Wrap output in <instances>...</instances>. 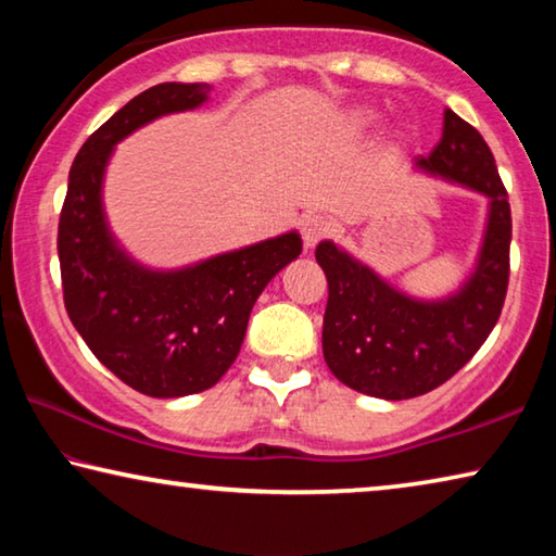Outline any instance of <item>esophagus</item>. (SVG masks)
Listing matches in <instances>:
<instances>
[{"label": "esophagus", "mask_w": 556, "mask_h": 556, "mask_svg": "<svg viewBox=\"0 0 556 556\" xmlns=\"http://www.w3.org/2000/svg\"><path fill=\"white\" fill-rule=\"evenodd\" d=\"M331 223L324 215H306L304 220H301V238H304L306 248H314V244L321 242L324 238L331 235Z\"/></svg>", "instance_id": "obj_1"}]
</instances>
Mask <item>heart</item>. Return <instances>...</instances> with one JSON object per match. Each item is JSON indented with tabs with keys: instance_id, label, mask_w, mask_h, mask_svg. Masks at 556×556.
<instances>
[{
	"instance_id": "obj_1",
	"label": "heart",
	"mask_w": 556,
	"mask_h": 556,
	"mask_svg": "<svg viewBox=\"0 0 556 556\" xmlns=\"http://www.w3.org/2000/svg\"><path fill=\"white\" fill-rule=\"evenodd\" d=\"M368 125H370V115H355L353 117V127L355 129H365Z\"/></svg>"
}]
</instances>
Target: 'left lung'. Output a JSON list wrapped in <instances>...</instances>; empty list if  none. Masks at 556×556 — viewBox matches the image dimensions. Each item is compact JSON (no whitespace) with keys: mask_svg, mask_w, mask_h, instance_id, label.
Masks as SVG:
<instances>
[{"mask_svg":"<svg viewBox=\"0 0 556 556\" xmlns=\"http://www.w3.org/2000/svg\"><path fill=\"white\" fill-rule=\"evenodd\" d=\"M417 166L491 199L481 260L456 296L414 301L333 242L316 248L328 281L326 365L348 388L382 400L419 397L454 378L491 336L510 281V203L481 131L446 110L441 142Z\"/></svg>","mask_w":556,"mask_h":556,"instance_id":"1","label":"left lung"}]
</instances>
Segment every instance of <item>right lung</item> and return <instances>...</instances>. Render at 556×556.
<instances>
[{
  "instance_id": "1",
  "label": "right lung",
  "mask_w": 556,
  "mask_h": 556,
  "mask_svg": "<svg viewBox=\"0 0 556 556\" xmlns=\"http://www.w3.org/2000/svg\"><path fill=\"white\" fill-rule=\"evenodd\" d=\"M203 83H162L92 131L68 174L59 220L63 304L92 355L131 390L184 397L213 388L240 353L262 289L301 255L287 232L178 271H149L122 252L102 215V174L119 139L208 98Z\"/></svg>"
}]
</instances>
